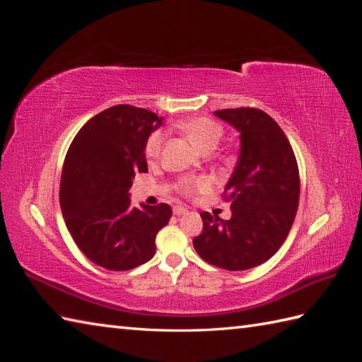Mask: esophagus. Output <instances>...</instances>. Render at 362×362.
Returning <instances> with one entry per match:
<instances>
[{"mask_svg": "<svg viewBox=\"0 0 362 362\" xmlns=\"http://www.w3.org/2000/svg\"><path fill=\"white\" fill-rule=\"evenodd\" d=\"M187 213H189L187 208L180 206V205H175V206H173V214H175V216H184V214H187Z\"/></svg>", "mask_w": 362, "mask_h": 362, "instance_id": "esophagus-1", "label": "esophagus"}]
</instances>
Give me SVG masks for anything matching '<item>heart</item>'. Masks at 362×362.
<instances>
[{
    "mask_svg": "<svg viewBox=\"0 0 362 362\" xmlns=\"http://www.w3.org/2000/svg\"><path fill=\"white\" fill-rule=\"evenodd\" d=\"M177 128L181 129L193 141V145L201 151H213L223 136V127L205 116L184 119L177 124ZM163 144L164 134L161 131H156L154 134L149 136L145 146V154L149 161H156L160 157ZM211 185L213 181L208 177H185L180 181V189L187 194L208 192Z\"/></svg>",
    "mask_w": 362,
    "mask_h": 362,
    "instance_id": "heart-1",
    "label": "heart"
}]
</instances>
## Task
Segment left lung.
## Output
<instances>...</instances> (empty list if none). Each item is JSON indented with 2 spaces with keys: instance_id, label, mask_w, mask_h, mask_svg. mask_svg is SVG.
<instances>
[{
  "instance_id": "obj_1",
  "label": "left lung",
  "mask_w": 362,
  "mask_h": 362,
  "mask_svg": "<svg viewBox=\"0 0 362 362\" xmlns=\"http://www.w3.org/2000/svg\"><path fill=\"white\" fill-rule=\"evenodd\" d=\"M240 133L237 166L225 187L233 216L201 213L204 229L193 238L199 257L231 272L257 267L286 242L299 205L298 161L288 139L258 108L214 112Z\"/></svg>"
}]
</instances>
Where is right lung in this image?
Listing matches in <instances>:
<instances>
[{"label": "right lung", "instance_id": "1", "mask_svg": "<svg viewBox=\"0 0 362 362\" xmlns=\"http://www.w3.org/2000/svg\"><path fill=\"white\" fill-rule=\"evenodd\" d=\"M145 108L120 104L93 116L76 133L60 181L63 218L76 246L107 270H131L156 254V235L169 223L168 204L131 206L136 173H146L145 146L161 125Z\"/></svg>", "mask_w": 362, "mask_h": 362}]
</instances>
